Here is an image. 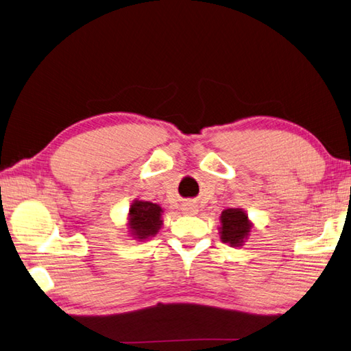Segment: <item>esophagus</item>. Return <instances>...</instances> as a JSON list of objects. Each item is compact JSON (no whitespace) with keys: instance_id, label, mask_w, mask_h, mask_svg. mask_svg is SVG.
I'll use <instances>...</instances> for the list:
<instances>
[{"instance_id":"34e87169","label":"esophagus","mask_w":351,"mask_h":351,"mask_svg":"<svg viewBox=\"0 0 351 351\" xmlns=\"http://www.w3.org/2000/svg\"><path fill=\"white\" fill-rule=\"evenodd\" d=\"M182 211L185 213V215H196V211H197V208H196V205L195 204H184L182 205Z\"/></svg>"}]
</instances>
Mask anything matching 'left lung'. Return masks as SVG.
I'll return each mask as SVG.
<instances>
[{
	"mask_svg": "<svg viewBox=\"0 0 351 351\" xmlns=\"http://www.w3.org/2000/svg\"><path fill=\"white\" fill-rule=\"evenodd\" d=\"M222 222V240L231 246H240L243 239L248 236L251 225L248 222V216L242 210L228 208L222 211L221 215Z\"/></svg>",
	"mask_w": 351,
	"mask_h": 351,
	"instance_id": "1",
	"label": "left lung"
}]
</instances>
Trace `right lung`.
<instances>
[{"label": "right lung", "mask_w": 351, "mask_h": 351, "mask_svg": "<svg viewBox=\"0 0 351 351\" xmlns=\"http://www.w3.org/2000/svg\"><path fill=\"white\" fill-rule=\"evenodd\" d=\"M161 207L147 201H136L130 205L129 225L135 239L143 240L154 236L161 226Z\"/></svg>", "instance_id": "add662e5"}]
</instances>
